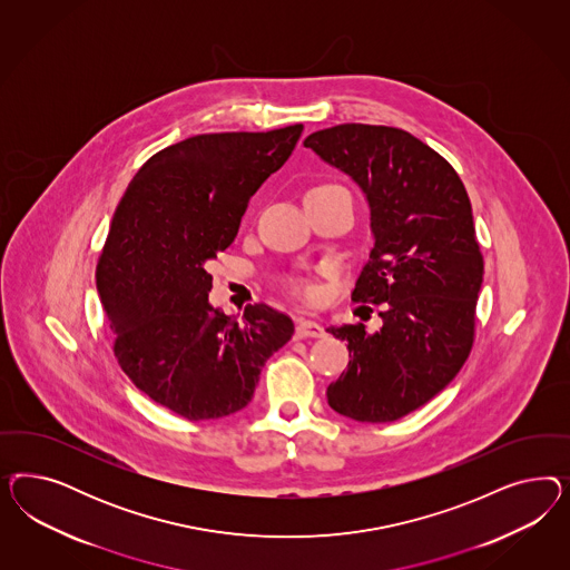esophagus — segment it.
Here are the masks:
<instances>
[{
    "mask_svg": "<svg viewBox=\"0 0 570 570\" xmlns=\"http://www.w3.org/2000/svg\"><path fill=\"white\" fill-rule=\"evenodd\" d=\"M324 334H326V330L322 328L317 322H311V320H298L296 328H294L296 338H322Z\"/></svg>",
    "mask_w": 570,
    "mask_h": 570,
    "instance_id": "1",
    "label": "esophagus"
}]
</instances>
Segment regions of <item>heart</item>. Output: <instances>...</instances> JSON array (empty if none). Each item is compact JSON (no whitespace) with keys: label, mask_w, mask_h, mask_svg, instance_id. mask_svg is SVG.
<instances>
[{"label":"heart","mask_w":570,"mask_h":570,"mask_svg":"<svg viewBox=\"0 0 570 570\" xmlns=\"http://www.w3.org/2000/svg\"><path fill=\"white\" fill-rule=\"evenodd\" d=\"M313 190H341V186H334V184H324V186H315V188H311L309 191ZM301 291H305V293L311 294L309 288H301Z\"/></svg>","instance_id":"b5f03b06"}]
</instances>
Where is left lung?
<instances>
[{"label":"left lung","instance_id":"8db88e82","mask_svg":"<svg viewBox=\"0 0 570 570\" xmlns=\"http://www.w3.org/2000/svg\"><path fill=\"white\" fill-rule=\"evenodd\" d=\"M303 144L362 188L374 248L351 298L382 309L374 334L330 326L351 362L328 405L357 422H393L441 393L474 343L484 265L470 198L443 156L397 127L346 122Z\"/></svg>","mask_w":570,"mask_h":570}]
</instances>
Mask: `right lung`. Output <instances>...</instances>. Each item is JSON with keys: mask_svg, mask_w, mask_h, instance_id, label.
I'll use <instances>...</instances> for the list:
<instances>
[{"mask_svg": "<svg viewBox=\"0 0 570 570\" xmlns=\"http://www.w3.org/2000/svg\"><path fill=\"white\" fill-rule=\"evenodd\" d=\"M303 125L205 134L148 158L115 210L96 284L122 372L186 420L248 405L265 362L294 334L265 303L238 317L208 303V263L234 242L248 200L276 173Z\"/></svg>", "mask_w": 570, "mask_h": 570, "instance_id": "obj_1", "label": "right lung"}]
</instances>
